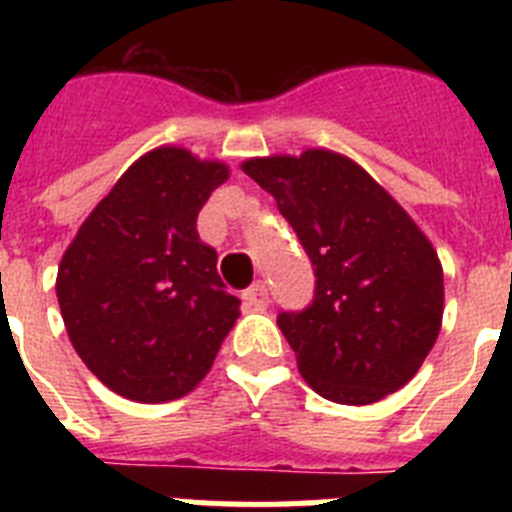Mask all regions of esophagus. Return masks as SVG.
<instances>
[{
	"label": "esophagus",
	"instance_id": "34e87169",
	"mask_svg": "<svg viewBox=\"0 0 512 512\" xmlns=\"http://www.w3.org/2000/svg\"><path fill=\"white\" fill-rule=\"evenodd\" d=\"M243 305L248 310H266L269 305V289H266L264 282H256L243 292Z\"/></svg>",
	"mask_w": 512,
	"mask_h": 512
}]
</instances>
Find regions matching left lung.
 Returning <instances> with one entry per match:
<instances>
[{
  "instance_id": "left-lung-1",
  "label": "left lung",
  "mask_w": 512,
  "mask_h": 512,
  "mask_svg": "<svg viewBox=\"0 0 512 512\" xmlns=\"http://www.w3.org/2000/svg\"><path fill=\"white\" fill-rule=\"evenodd\" d=\"M241 169L277 200L315 266L312 305L277 320L305 382L338 405H372L405 387L443 320V269L428 235L343 153L307 148Z\"/></svg>"
}]
</instances>
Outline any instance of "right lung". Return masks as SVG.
<instances>
[{"label":"right lung","mask_w":512,"mask_h":512,"mask_svg":"<svg viewBox=\"0 0 512 512\" xmlns=\"http://www.w3.org/2000/svg\"><path fill=\"white\" fill-rule=\"evenodd\" d=\"M230 169L158 146L102 197L58 264L56 295L89 372L133 402H171L207 377L241 300L225 292L197 215Z\"/></svg>","instance_id":"right-lung-1"}]
</instances>
